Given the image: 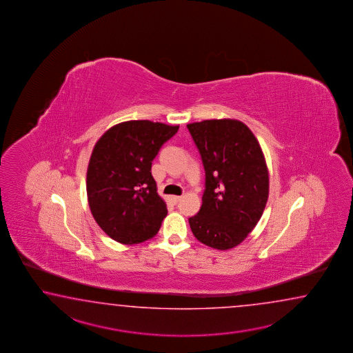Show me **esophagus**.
<instances>
[{"label": "esophagus", "instance_id": "34e87169", "mask_svg": "<svg viewBox=\"0 0 353 353\" xmlns=\"http://www.w3.org/2000/svg\"><path fill=\"white\" fill-rule=\"evenodd\" d=\"M169 199H170V202L173 203V204H176L181 199V196L180 195H170Z\"/></svg>", "mask_w": 353, "mask_h": 353}]
</instances>
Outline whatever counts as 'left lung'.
<instances>
[{"mask_svg": "<svg viewBox=\"0 0 353 353\" xmlns=\"http://www.w3.org/2000/svg\"><path fill=\"white\" fill-rule=\"evenodd\" d=\"M187 128L205 170L202 207L189 218L192 232L210 248H236L255 228L269 198L263 149L239 120H205Z\"/></svg>", "mask_w": 353, "mask_h": 353, "instance_id": "8db88e82", "label": "left lung"}]
</instances>
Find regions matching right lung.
I'll use <instances>...</instances> for the list:
<instances>
[{"mask_svg": "<svg viewBox=\"0 0 353 353\" xmlns=\"http://www.w3.org/2000/svg\"><path fill=\"white\" fill-rule=\"evenodd\" d=\"M179 126L149 120L108 128L90 154L87 196L102 231L122 245L152 239L168 214L151 175V161Z\"/></svg>", "mask_w": 353, "mask_h": 353, "instance_id": "1", "label": "right lung"}]
</instances>
